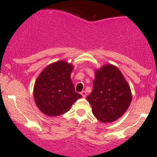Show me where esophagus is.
<instances>
[{"instance_id":"34e87169","label":"esophagus","mask_w":157,"mask_h":157,"mask_svg":"<svg viewBox=\"0 0 157 157\" xmlns=\"http://www.w3.org/2000/svg\"><path fill=\"white\" fill-rule=\"evenodd\" d=\"M86 94H86V91H81V95H82V96L83 97H86Z\"/></svg>"}]
</instances>
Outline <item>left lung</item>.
I'll return each instance as SVG.
<instances>
[{"label": "left lung", "mask_w": 157, "mask_h": 157, "mask_svg": "<svg viewBox=\"0 0 157 157\" xmlns=\"http://www.w3.org/2000/svg\"><path fill=\"white\" fill-rule=\"evenodd\" d=\"M87 99L97 120L113 122L122 117L130 105V86L116 66L106 65L95 73L93 91Z\"/></svg>", "instance_id": "obj_1"}]
</instances>
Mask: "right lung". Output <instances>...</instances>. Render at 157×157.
Segmentation results:
<instances>
[{"label":"right lung","mask_w":157,"mask_h":157,"mask_svg":"<svg viewBox=\"0 0 157 157\" xmlns=\"http://www.w3.org/2000/svg\"><path fill=\"white\" fill-rule=\"evenodd\" d=\"M73 67L60 60L47 66L36 80L34 98L38 109L46 115L59 116L69 111L81 95L75 91L71 80Z\"/></svg>","instance_id":"1"}]
</instances>
